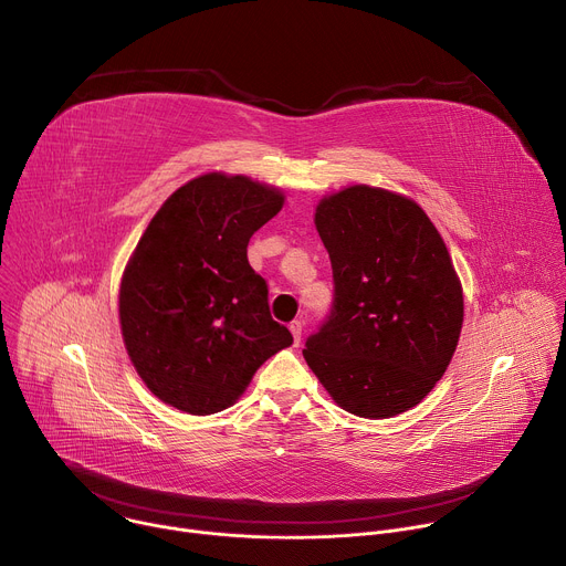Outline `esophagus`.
Segmentation results:
<instances>
[{"mask_svg": "<svg viewBox=\"0 0 566 566\" xmlns=\"http://www.w3.org/2000/svg\"><path fill=\"white\" fill-rule=\"evenodd\" d=\"M289 329H291V334H293L295 345H300V340H302V322H300V319H293L291 325H289Z\"/></svg>", "mask_w": 566, "mask_h": 566, "instance_id": "34e87169", "label": "esophagus"}]
</instances>
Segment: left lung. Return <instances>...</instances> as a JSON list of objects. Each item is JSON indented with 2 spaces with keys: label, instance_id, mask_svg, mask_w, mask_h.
Returning <instances> with one entry per match:
<instances>
[{
  "label": "left lung",
  "instance_id": "obj_1",
  "mask_svg": "<svg viewBox=\"0 0 566 566\" xmlns=\"http://www.w3.org/2000/svg\"><path fill=\"white\" fill-rule=\"evenodd\" d=\"M315 228L334 271V306L304 360L338 406L389 419L432 391L463 325L446 241L402 195L349 186L322 199Z\"/></svg>",
  "mask_w": 566,
  "mask_h": 566
}]
</instances>
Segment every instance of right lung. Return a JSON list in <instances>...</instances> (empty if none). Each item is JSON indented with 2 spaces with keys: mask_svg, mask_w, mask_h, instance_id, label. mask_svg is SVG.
<instances>
[{
  "mask_svg": "<svg viewBox=\"0 0 566 566\" xmlns=\"http://www.w3.org/2000/svg\"><path fill=\"white\" fill-rule=\"evenodd\" d=\"M282 206L273 186L208 172L172 192L138 239L120 280V332L138 376L168 406L221 412L293 345L247 258Z\"/></svg>",
  "mask_w": 566,
  "mask_h": 566,
  "instance_id": "right-lung-1",
  "label": "right lung"
}]
</instances>
